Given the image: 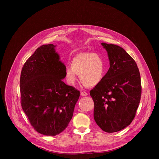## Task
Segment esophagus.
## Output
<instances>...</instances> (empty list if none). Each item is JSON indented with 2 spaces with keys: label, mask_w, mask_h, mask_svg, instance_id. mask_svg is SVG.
Instances as JSON below:
<instances>
[{
  "label": "esophagus",
  "mask_w": 159,
  "mask_h": 159,
  "mask_svg": "<svg viewBox=\"0 0 159 159\" xmlns=\"http://www.w3.org/2000/svg\"><path fill=\"white\" fill-rule=\"evenodd\" d=\"M87 95H88L87 93H86L85 91H82L81 92V96H87Z\"/></svg>",
  "instance_id": "esophagus-1"
}]
</instances>
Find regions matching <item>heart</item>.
I'll return each instance as SVG.
<instances>
[{
    "label": "heart",
    "mask_w": 159,
    "mask_h": 159,
    "mask_svg": "<svg viewBox=\"0 0 159 159\" xmlns=\"http://www.w3.org/2000/svg\"><path fill=\"white\" fill-rule=\"evenodd\" d=\"M104 71L105 63L101 55L94 53H81L73 57L70 66H66L65 77L68 84L74 85L78 74L84 85L93 87L102 80Z\"/></svg>",
    "instance_id": "obj_1"
}]
</instances>
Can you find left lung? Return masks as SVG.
<instances>
[{"mask_svg": "<svg viewBox=\"0 0 159 159\" xmlns=\"http://www.w3.org/2000/svg\"><path fill=\"white\" fill-rule=\"evenodd\" d=\"M101 44L107 52L110 67L90 95L96 123L103 131L114 133L130 125L136 115L142 94L140 74L135 61L123 48Z\"/></svg>", "mask_w": 159, "mask_h": 159, "instance_id": "1", "label": "left lung"}]
</instances>
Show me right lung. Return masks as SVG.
Instances as JSON below:
<instances>
[{
  "label": "right lung",
  "mask_w": 159,
  "mask_h": 159,
  "mask_svg": "<svg viewBox=\"0 0 159 159\" xmlns=\"http://www.w3.org/2000/svg\"><path fill=\"white\" fill-rule=\"evenodd\" d=\"M53 44H43L26 60L20 77L21 106L38 133L55 136L70 121L80 91L65 84L66 66Z\"/></svg>",
  "instance_id": "right-lung-1"
}]
</instances>
